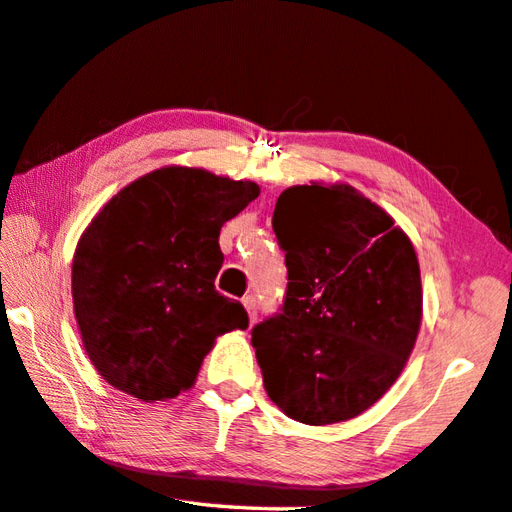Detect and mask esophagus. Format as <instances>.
Masks as SVG:
<instances>
[{
	"label": "esophagus",
	"instance_id": "esophagus-1",
	"mask_svg": "<svg viewBox=\"0 0 512 512\" xmlns=\"http://www.w3.org/2000/svg\"><path fill=\"white\" fill-rule=\"evenodd\" d=\"M241 302H244V306H246L250 322H255V320H257V302H255V297H253V295H246Z\"/></svg>",
	"mask_w": 512,
	"mask_h": 512
}]
</instances>
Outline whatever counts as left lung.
Returning a JSON list of instances; mask_svg holds the SVG:
<instances>
[{"mask_svg":"<svg viewBox=\"0 0 512 512\" xmlns=\"http://www.w3.org/2000/svg\"><path fill=\"white\" fill-rule=\"evenodd\" d=\"M288 284L253 327L264 387L280 410L329 425L369 410L401 376L421 327L414 246L347 183L293 185L273 212Z\"/></svg>","mask_w":512,"mask_h":512,"instance_id":"1","label":"left lung"}]
</instances>
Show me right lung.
Wrapping results in <instances>:
<instances>
[{"label": "right lung", "instance_id": "add662e5", "mask_svg": "<svg viewBox=\"0 0 512 512\" xmlns=\"http://www.w3.org/2000/svg\"><path fill=\"white\" fill-rule=\"evenodd\" d=\"M259 197L253 181L201 167H161L105 203L71 268L82 345L111 387L145 403L194 385L217 336L248 327L215 288L219 232Z\"/></svg>", "mask_w": 512, "mask_h": 512}]
</instances>
